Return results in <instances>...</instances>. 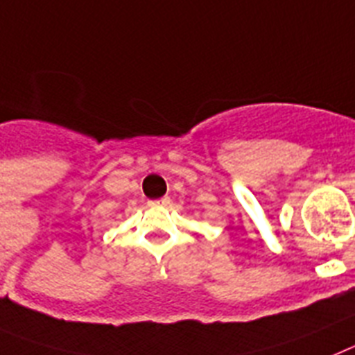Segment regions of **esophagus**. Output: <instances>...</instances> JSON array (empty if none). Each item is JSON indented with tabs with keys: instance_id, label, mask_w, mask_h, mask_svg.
Here are the masks:
<instances>
[{
	"instance_id": "esophagus-1",
	"label": "esophagus",
	"mask_w": 355,
	"mask_h": 355,
	"mask_svg": "<svg viewBox=\"0 0 355 355\" xmlns=\"http://www.w3.org/2000/svg\"><path fill=\"white\" fill-rule=\"evenodd\" d=\"M148 205H150V207H166V205H169V198L164 196V198L152 200V202H148Z\"/></svg>"
}]
</instances>
